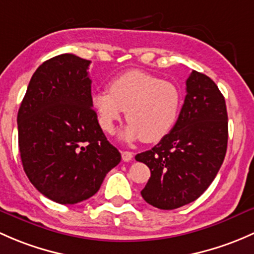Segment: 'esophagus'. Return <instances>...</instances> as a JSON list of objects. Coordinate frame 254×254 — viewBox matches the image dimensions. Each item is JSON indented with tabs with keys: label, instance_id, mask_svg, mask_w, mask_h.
<instances>
[{
	"label": "esophagus",
	"instance_id": "1",
	"mask_svg": "<svg viewBox=\"0 0 254 254\" xmlns=\"http://www.w3.org/2000/svg\"><path fill=\"white\" fill-rule=\"evenodd\" d=\"M122 160L124 161H130L133 159L132 151H122Z\"/></svg>",
	"mask_w": 254,
	"mask_h": 254
}]
</instances>
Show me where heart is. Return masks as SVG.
Instances as JSON below:
<instances>
[{
	"label": "heart",
	"mask_w": 254,
	"mask_h": 254,
	"mask_svg": "<svg viewBox=\"0 0 254 254\" xmlns=\"http://www.w3.org/2000/svg\"><path fill=\"white\" fill-rule=\"evenodd\" d=\"M184 95L179 85L142 70H128L114 78L109 90H98L91 104L106 133L115 132L124 111L129 125L122 138L155 143L165 138L177 124Z\"/></svg>",
	"instance_id": "1"
}]
</instances>
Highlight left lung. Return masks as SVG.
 <instances>
[{
  "mask_svg": "<svg viewBox=\"0 0 254 254\" xmlns=\"http://www.w3.org/2000/svg\"><path fill=\"white\" fill-rule=\"evenodd\" d=\"M184 106L171 132L135 160L150 169L140 194L155 208L171 210L194 202L215 179L227 148V111L218 85L192 70Z\"/></svg>",
  "mask_w": 254,
  "mask_h": 254,
  "instance_id": "left-lung-1",
  "label": "left lung"
}]
</instances>
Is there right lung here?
<instances>
[{
    "mask_svg": "<svg viewBox=\"0 0 254 254\" xmlns=\"http://www.w3.org/2000/svg\"><path fill=\"white\" fill-rule=\"evenodd\" d=\"M89 64L72 54L45 61L31 77L18 111L23 169L41 194L60 204L95 194L121 161L93 110Z\"/></svg>",
    "mask_w": 254,
    "mask_h": 254,
    "instance_id": "1",
    "label": "right lung"
}]
</instances>
